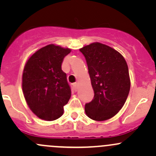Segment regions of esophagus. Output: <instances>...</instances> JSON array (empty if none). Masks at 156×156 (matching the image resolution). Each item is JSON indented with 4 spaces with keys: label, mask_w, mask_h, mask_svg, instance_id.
<instances>
[{
    "label": "esophagus",
    "mask_w": 156,
    "mask_h": 156,
    "mask_svg": "<svg viewBox=\"0 0 156 156\" xmlns=\"http://www.w3.org/2000/svg\"><path fill=\"white\" fill-rule=\"evenodd\" d=\"M73 88H74V90L76 91H78V83H73Z\"/></svg>",
    "instance_id": "obj_1"
}]
</instances>
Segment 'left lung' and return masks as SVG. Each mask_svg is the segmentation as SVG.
I'll return each mask as SVG.
<instances>
[{"instance_id": "left-lung-1", "label": "left lung", "mask_w": 156, "mask_h": 156, "mask_svg": "<svg viewBox=\"0 0 156 156\" xmlns=\"http://www.w3.org/2000/svg\"><path fill=\"white\" fill-rule=\"evenodd\" d=\"M88 66L94 95L86 103L87 115L96 121L110 119L124 105L130 88L128 64L119 52L94 42L80 48Z\"/></svg>"}]
</instances>
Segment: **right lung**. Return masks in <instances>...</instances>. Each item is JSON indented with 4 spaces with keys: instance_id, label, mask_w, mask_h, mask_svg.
<instances>
[{
    "instance_id": "right-lung-1",
    "label": "right lung",
    "mask_w": 156,
    "mask_h": 156,
    "mask_svg": "<svg viewBox=\"0 0 156 156\" xmlns=\"http://www.w3.org/2000/svg\"><path fill=\"white\" fill-rule=\"evenodd\" d=\"M71 50L54 44L42 48L30 57L23 73V91L31 110L47 121L58 119L69 101L71 89L62 69Z\"/></svg>"
}]
</instances>
